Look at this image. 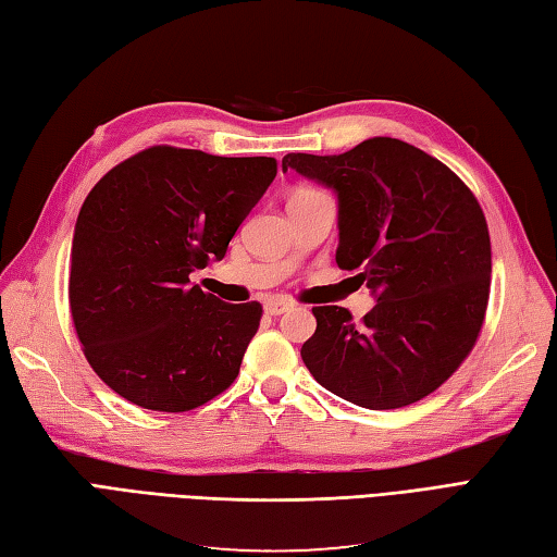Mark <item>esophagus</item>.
<instances>
[{"label":"esophagus","instance_id":"esophagus-1","mask_svg":"<svg viewBox=\"0 0 557 557\" xmlns=\"http://www.w3.org/2000/svg\"><path fill=\"white\" fill-rule=\"evenodd\" d=\"M292 306H294L292 301L280 299V296H273V299L265 301V313L268 315H282V313H287Z\"/></svg>","mask_w":557,"mask_h":557}]
</instances>
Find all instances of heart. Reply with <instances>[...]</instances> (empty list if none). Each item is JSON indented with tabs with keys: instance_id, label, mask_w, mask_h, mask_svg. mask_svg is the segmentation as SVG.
<instances>
[{
	"instance_id": "1",
	"label": "heart",
	"mask_w": 557,
	"mask_h": 557,
	"mask_svg": "<svg viewBox=\"0 0 557 557\" xmlns=\"http://www.w3.org/2000/svg\"><path fill=\"white\" fill-rule=\"evenodd\" d=\"M306 194H318L315 189H296L294 197H306Z\"/></svg>"
}]
</instances>
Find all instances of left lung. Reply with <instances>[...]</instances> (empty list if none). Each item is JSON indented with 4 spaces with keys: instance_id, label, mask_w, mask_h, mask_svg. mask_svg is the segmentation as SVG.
I'll list each match as a JSON object with an SVG mask.
<instances>
[{
    "instance_id": "1",
    "label": "left lung",
    "mask_w": 557,
    "mask_h": 557,
    "mask_svg": "<svg viewBox=\"0 0 557 557\" xmlns=\"http://www.w3.org/2000/svg\"><path fill=\"white\" fill-rule=\"evenodd\" d=\"M294 168L337 191V265L374 294L360 325L342 306H315L301 358L315 382L370 410L416 404L454 374L480 337L491 239L470 187L438 159L394 137L339 157L287 153Z\"/></svg>"
}]
</instances>
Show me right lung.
<instances>
[{"label":"right lung","mask_w":557,"mask_h":557,"mask_svg":"<svg viewBox=\"0 0 557 557\" xmlns=\"http://www.w3.org/2000/svg\"><path fill=\"white\" fill-rule=\"evenodd\" d=\"M277 175L268 157L149 147L87 194L69 263L71 315L87 363L131 404L185 412L235 382L263 308L189 282L223 261Z\"/></svg>","instance_id":"right-lung-1"}]
</instances>
